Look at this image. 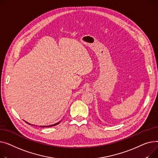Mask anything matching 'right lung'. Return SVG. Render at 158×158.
<instances>
[{
	"instance_id": "obj_1",
	"label": "right lung",
	"mask_w": 158,
	"mask_h": 158,
	"mask_svg": "<svg viewBox=\"0 0 158 158\" xmlns=\"http://www.w3.org/2000/svg\"><path fill=\"white\" fill-rule=\"evenodd\" d=\"M27 124H30V125H31V124H29V123H28L27 122H26ZM60 123V122H59V123H56V124H52V125H50V126H41L40 127H52V126H56V125H57L58 124H59Z\"/></svg>"
}]
</instances>
